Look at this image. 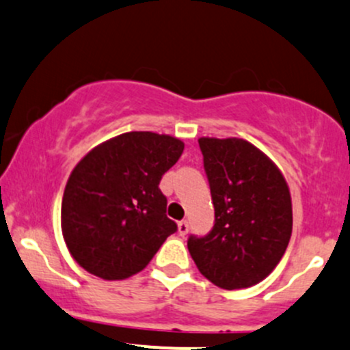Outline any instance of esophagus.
Returning <instances> with one entry per match:
<instances>
[{"instance_id":"obj_1","label":"esophagus","mask_w":350,"mask_h":350,"mask_svg":"<svg viewBox=\"0 0 350 350\" xmlns=\"http://www.w3.org/2000/svg\"><path fill=\"white\" fill-rule=\"evenodd\" d=\"M187 230H189V224H187V221H185V219L178 223V233L181 234V237H185V234L187 233Z\"/></svg>"}]
</instances>
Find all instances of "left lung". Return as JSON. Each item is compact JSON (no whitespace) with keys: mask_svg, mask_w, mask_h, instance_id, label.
Here are the masks:
<instances>
[{"mask_svg":"<svg viewBox=\"0 0 350 350\" xmlns=\"http://www.w3.org/2000/svg\"><path fill=\"white\" fill-rule=\"evenodd\" d=\"M215 204V226L189 237L198 270L224 290L256 285L280 263L292 237V198L277 164L238 137L198 139Z\"/></svg>","mask_w":350,"mask_h":350,"instance_id":"obj_1","label":"left lung"}]
</instances>
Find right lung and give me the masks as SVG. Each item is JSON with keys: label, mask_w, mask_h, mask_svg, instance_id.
Wrapping results in <instances>:
<instances>
[{"label": "right lung", "mask_w": 350, "mask_h": 350, "mask_svg": "<svg viewBox=\"0 0 350 350\" xmlns=\"http://www.w3.org/2000/svg\"><path fill=\"white\" fill-rule=\"evenodd\" d=\"M183 150L178 137L134 131L95 146L73 167L62 200V233L83 270L126 280L149 265L178 230L165 216L159 183Z\"/></svg>", "instance_id": "obj_1"}]
</instances>
